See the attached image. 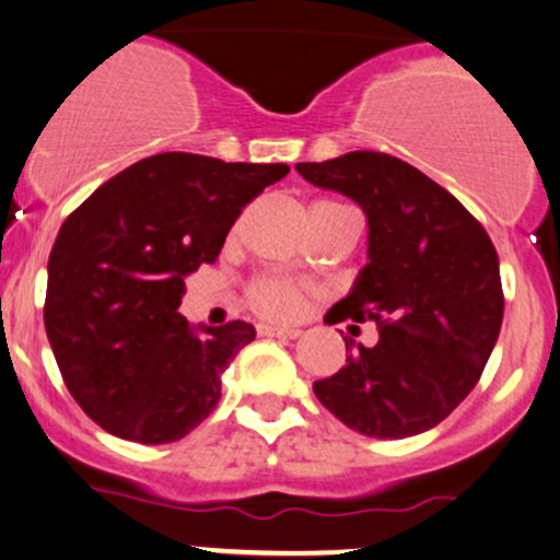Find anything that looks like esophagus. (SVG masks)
<instances>
[{
  "label": "esophagus",
  "mask_w": 560,
  "mask_h": 560,
  "mask_svg": "<svg viewBox=\"0 0 560 560\" xmlns=\"http://www.w3.org/2000/svg\"><path fill=\"white\" fill-rule=\"evenodd\" d=\"M258 334L275 336V339H296V336H302V330H299V328H280V326H258Z\"/></svg>",
  "instance_id": "obj_1"
}]
</instances>
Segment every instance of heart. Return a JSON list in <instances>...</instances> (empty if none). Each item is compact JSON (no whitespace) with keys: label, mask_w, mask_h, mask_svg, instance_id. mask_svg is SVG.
I'll return each instance as SVG.
<instances>
[{"label":"heart","mask_w":560,"mask_h":560,"mask_svg":"<svg viewBox=\"0 0 560 560\" xmlns=\"http://www.w3.org/2000/svg\"><path fill=\"white\" fill-rule=\"evenodd\" d=\"M339 210H345V206H339V202L315 200L310 206V221L315 224V221L328 219L330 213H339ZM248 302L256 312L267 317H291L299 310L302 293H299V288L291 280L258 278L256 282H250Z\"/></svg>","instance_id":"heart-1"}]
</instances>
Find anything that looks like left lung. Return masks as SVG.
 I'll return each instance as SVG.
<instances>
[{
	"instance_id": "8db88e82",
	"label": "left lung",
	"mask_w": 560,
	"mask_h": 560,
	"mask_svg": "<svg viewBox=\"0 0 560 560\" xmlns=\"http://www.w3.org/2000/svg\"><path fill=\"white\" fill-rule=\"evenodd\" d=\"M296 171L369 219V264L326 323L374 320L378 341L345 339L350 358L312 384L317 400L360 435L432 430L470 395L499 339L494 243L454 195L393 154L347 152Z\"/></svg>"
}]
</instances>
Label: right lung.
<instances>
[{
  "instance_id": "1",
  "label": "right lung",
  "mask_w": 560,
  "mask_h": 560,
  "mask_svg": "<svg viewBox=\"0 0 560 560\" xmlns=\"http://www.w3.org/2000/svg\"><path fill=\"white\" fill-rule=\"evenodd\" d=\"M288 171L154 154L63 221L47 261L45 330L71 398L95 424L158 446L213 411L221 374L256 328L191 326L178 312L184 280L219 258L243 208Z\"/></svg>"
}]
</instances>
